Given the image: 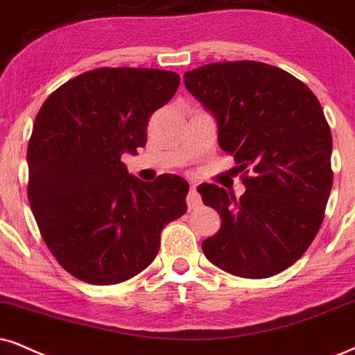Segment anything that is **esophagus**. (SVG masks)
Segmentation results:
<instances>
[{
    "mask_svg": "<svg viewBox=\"0 0 355 355\" xmlns=\"http://www.w3.org/2000/svg\"><path fill=\"white\" fill-rule=\"evenodd\" d=\"M187 205H188V209H196L201 206V196H200V193L196 191L195 185L190 188V193H188V196H187Z\"/></svg>",
    "mask_w": 355,
    "mask_h": 355,
    "instance_id": "1",
    "label": "esophagus"
}]
</instances>
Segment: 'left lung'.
Masks as SVG:
<instances>
[{
    "label": "left lung",
    "mask_w": 355,
    "mask_h": 355,
    "mask_svg": "<svg viewBox=\"0 0 355 355\" xmlns=\"http://www.w3.org/2000/svg\"><path fill=\"white\" fill-rule=\"evenodd\" d=\"M185 87L216 118L219 146L244 172L241 198L198 187L223 221L201 244L206 259L242 278L284 272L320 231L333 187V137L320 101L288 71L252 60L190 70Z\"/></svg>",
    "instance_id": "8db88e82"
}]
</instances>
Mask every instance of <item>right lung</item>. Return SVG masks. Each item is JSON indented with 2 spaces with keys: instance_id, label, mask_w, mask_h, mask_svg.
I'll return each instance as SVG.
<instances>
[{
  "instance_id": "1",
  "label": "right lung",
  "mask_w": 355,
  "mask_h": 355,
  "mask_svg": "<svg viewBox=\"0 0 355 355\" xmlns=\"http://www.w3.org/2000/svg\"><path fill=\"white\" fill-rule=\"evenodd\" d=\"M180 77L155 69H96L58 87L35 116L28 198L57 262L78 280L114 285L155 259L160 232L187 211L188 183L142 182L123 154L147 142V121Z\"/></svg>"
}]
</instances>
